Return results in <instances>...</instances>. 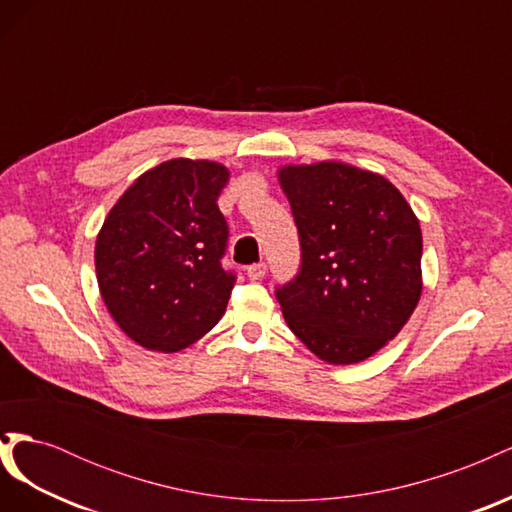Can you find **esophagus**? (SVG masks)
Listing matches in <instances>:
<instances>
[{
    "label": "esophagus",
    "mask_w": 512,
    "mask_h": 512,
    "mask_svg": "<svg viewBox=\"0 0 512 512\" xmlns=\"http://www.w3.org/2000/svg\"><path fill=\"white\" fill-rule=\"evenodd\" d=\"M245 273H247V277H250V280H262V277H265V273H267V265L265 262H254V265H250L245 269Z\"/></svg>",
    "instance_id": "esophagus-1"
}]
</instances>
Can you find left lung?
I'll return each instance as SVG.
<instances>
[{
    "label": "left lung",
    "instance_id": "obj_1",
    "mask_svg": "<svg viewBox=\"0 0 512 512\" xmlns=\"http://www.w3.org/2000/svg\"><path fill=\"white\" fill-rule=\"evenodd\" d=\"M299 273L275 288L290 331L322 361H365L421 297V226L391 181L339 162L286 166Z\"/></svg>",
    "mask_w": 512,
    "mask_h": 512
}]
</instances>
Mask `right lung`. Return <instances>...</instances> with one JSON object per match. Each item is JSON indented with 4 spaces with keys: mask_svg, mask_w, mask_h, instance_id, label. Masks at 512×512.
<instances>
[{
    "mask_svg": "<svg viewBox=\"0 0 512 512\" xmlns=\"http://www.w3.org/2000/svg\"><path fill=\"white\" fill-rule=\"evenodd\" d=\"M228 170L168 160L123 192L96 241L104 305L138 346L179 352L224 316L237 273L222 265L228 224L218 196Z\"/></svg>",
    "mask_w": 512,
    "mask_h": 512,
    "instance_id": "right-lung-1",
    "label": "right lung"
}]
</instances>
